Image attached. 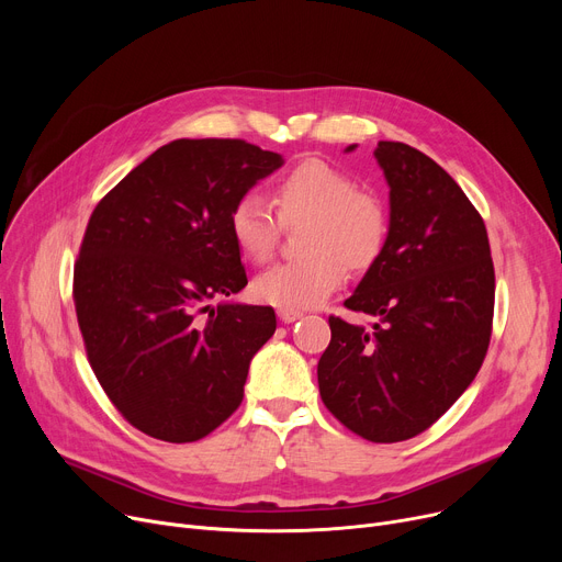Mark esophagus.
Here are the masks:
<instances>
[{"instance_id": "obj_1", "label": "esophagus", "mask_w": 562, "mask_h": 562, "mask_svg": "<svg viewBox=\"0 0 562 562\" xmlns=\"http://www.w3.org/2000/svg\"><path fill=\"white\" fill-rule=\"evenodd\" d=\"M278 316H280V321H282V323H293V321H299L303 314H301V312H296V310H280V312H278Z\"/></svg>"}]
</instances>
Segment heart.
Listing matches in <instances>:
<instances>
[{
    "label": "heart",
    "instance_id": "b5f03b06",
    "mask_svg": "<svg viewBox=\"0 0 562 562\" xmlns=\"http://www.w3.org/2000/svg\"><path fill=\"white\" fill-rule=\"evenodd\" d=\"M273 198L284 225L310 223L303 261L278 263L252 282L259 303L280 310H310L328 301L350 271H369L390 236L387 206L375 193L358 191L352 177L321 159H305L276 182ZM280 221L257 193L232 204L229 234L250 261H266L280 236Z\"/></svg>",
    "mask_w": 562,
    "mask_h": 562
}]
</instances>
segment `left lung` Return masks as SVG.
Listing matches in <instances>:
<instances>
[{"label": "left lung", "mask_w": 562, "mask_h": 562, "mask_svg": "<svg viewBox=\"0 0 562 562\" xmlns=\"http://www.w3.org/2000/svg\"><path fill=\"white\" fill-rule=\"evenodd\" d=\"M373 157L390 187V236L344 305L375 323L330 316L316 373L323 403L348 430L392 445L430 428L476 378L494 266L481 214L445 168L398 140H380Z\"/></svg>", "instance_id": "8db88e82"}]
</instances>
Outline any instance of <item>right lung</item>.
<instances>
[{
	"label": "right lung",
	"instance_id": "right-lung-1",
	"mask_svg": "<svg viewBox=\"0 0 562 562\" xmlns=\"http://www.w3.org/2000/svg\"><path fill=\"white\" fill-rule=\"evenodd\" d=\"M282 164L239 138H177L88 221L75 266L79 330L102 390L145 435L195 441L241 405L276 312L229 301L248 284L229 212Z\"/></svg>",
	"mask_w": 562,
	"mask_h": 562
}]
</instances>
